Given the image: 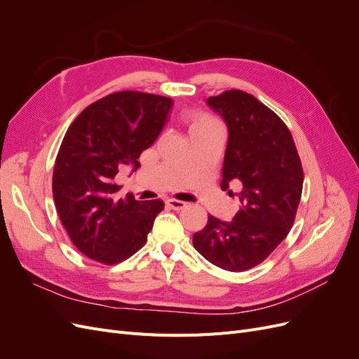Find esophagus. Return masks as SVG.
<instances>
[{
	"label": "esophagus",
	"instance_id": "34e87169",
	"mask_svg": "<svg viewBox=\"0 0 359 359\" xmlns=\"http://www.w3.org/2000/svg\"><path fill=\"white\" fill-rule=\"evenodd\" d=\"M166 203H168L169 208L175 210V211H180V210L186 208V206H187V203H186V202H182V201H177V199H168V201H166Z\"/></svg>",
	"mask_w": 359,
	"mask_h": 359
}]
</instances>
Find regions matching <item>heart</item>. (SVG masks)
<instances>
[{
    "instance_id": "1",
    "label": "heart",
    "mask_w": 359,
    "mask_h": 359,
    "mask_svg": "<svg viewBox=\"0 0 359 359\" xmlns=\"http://www.w3.org/2000/svg\"><path fill=\"white\" fill-rule=\"evenodd\" d=\"M210 126H219L217 124L212 118H210L208 115H203V114H194L191 116V124H190V132L193 130H198L202 127H210Z\"/></svg>"
}]
</instances>
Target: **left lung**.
<instances>
[{
  "label": "left lung",
  "instance_id": "1",
  "mask_svg": "<svg viewBox=\"0 0 359 359\" xmlns=\"http://www.w3.org/2000/svg\"><path fill=\"white\" fill-rule=\"evenodd\" d=\"M227 126L222 189L240 181L241 208L231 222L208 215L193 245L211 262L240 273L265 260L295 220L304 173L292 135L280 116L252 94L231 90L206 99Z\"/></svg>",
  "mask_w": 359,
  "mask_h": 359
}]
</instances>
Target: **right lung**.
<instances>
[{
  "label": "right lung",
  "mask_w": 359,
  "mask_h": 359,
  "mask_svg": "<svg viewBox=\"0 0 359 359\" xmlns=\"http://www.w3.org/2000/svg\"><path fill=\"white\" fill-rule=\"evenodd\" d=\"M169 97L119 91L79 114L62 139L52 177L60 220L81 253L114 265L147 241L160 199H116L115 177L123 166L139 168V156L168 123Z\"/></svg>",
  "instance_id": "add662e5"
}]
</instances>
